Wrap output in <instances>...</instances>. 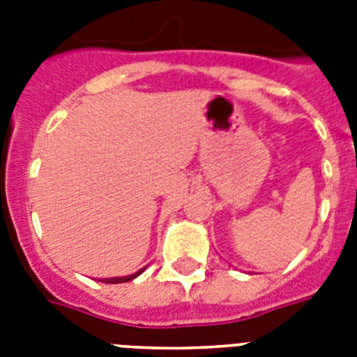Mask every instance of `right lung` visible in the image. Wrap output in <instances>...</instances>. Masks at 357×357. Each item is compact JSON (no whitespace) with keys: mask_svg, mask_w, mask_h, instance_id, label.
<instances>
[{"mask_svg":"<svg viewBox=\"0 0 357 357\" xmlns=\"http://www.w3.org/2000/svg\"><path fill=\"white\" fill-rule=\"evenodd\" d=\"M144 271V268H142ZM142 271L135 272V274H131V276H122V278H105L103 282L105 283H123V282H131V280H135V278L139 276V274H142Z\"/></svg>","mask_w":357,"mask_h":357,"instance_id":"right-lung-1","label":"right lung"}]
</instances>
